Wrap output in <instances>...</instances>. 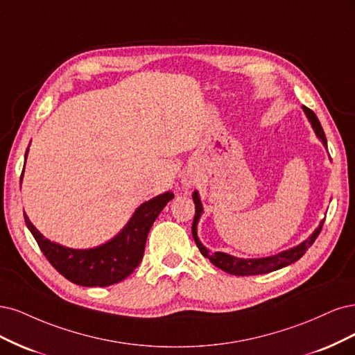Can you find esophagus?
Here are the masks:
<instances>
[{
    "label": "esophagus",
    "mask_w": 355,
    "mask_h": 355,
    "mask_svg": "<svg viewBox=\"0 0 355 355\" xmlns=\"http://www.w3.org/2000/svg\"><path fill=\"white\" fill-rule=\"evenodd\" d=\"M196 175L194 174H191V173H187V174H184V177H182V180H181V184H182V187L184 189H190V187H193L194 184H196Z\"/></svg>",
    "instance_id": "34e87169"
}]
</instances>
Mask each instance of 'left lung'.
<instances>
[{
	"instance_id": "1",
	"label": "left lung",
	"mask_w": 355,
	"mask_h": 355,
	"mask_svg": "<svg viewBox=\"0 0 355 355\" xmlns=\"http://www.w3.org/2000/svg\"><path fill=\"white\" fill-rule=\"evenodd\" d=\"M302 110L305 113V116L308 118V121H310L315 135L320 140H322V143L324 146H327L324 131L322 128V125H320V121L317 119L315 113L305 106H302ZM191 198L194 200V208H196V215H194L193 225H191V234H193L194 242H196V245L200 250V254L205 258H208L215 267L221 268L223 271H225L228 274H233V276H257V274H267V272L276 271V270H280L283 267H288V266L293 264V262L298 261L306 252V249L315 242V239L320 234V232H322V227L324 224V220H322L315 230L310 236H308L304 242H301L300 245H296L291 249L282 250V252H279L276 255L262 257V258H239V257L228 255L225 252H211L208 248L203 246V243L198 237V224H199V220L203 214V207L200 202L199 191L194 190Z\"/></svg>"
}]
</instances>
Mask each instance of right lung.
<instances>
[{"label": "right lung", "instance_id": "right-lung-1", "mask_svg": "<svg viewBox=\"0 0 355 355\" xmlns=\"http://www.w3.org/2000/svg\"><path fill=\"white\" fill-rule=\"evenodd\" d=\"M28 152L29 147L25 153V164ZM24 171H21V178H24ZM173 198V191H165L141 203L116 236L88 249H73L51 242L38 232L26 214L24 215L29 232L35 237L42 254L63 277L85 288H97V286L105 288L127 279L139 267L150 227Z\"/></svg>", "mask_w": 355, "mask_h": 355}]
</instances>
